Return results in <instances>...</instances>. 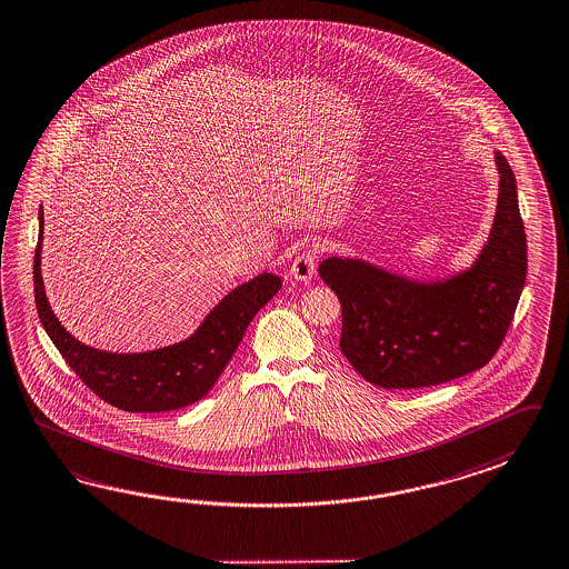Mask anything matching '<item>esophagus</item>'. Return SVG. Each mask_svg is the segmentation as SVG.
Here are the masks:
<instances>
[{
	"label": "esophagus",
	"mask_w": 569,
	"mask_h": 569,
	"mask_svg": "<svg viewBox=\"0 0 569 569\" xmlns=\"http://www.w3.org/2000/svg\"><path fill=\"white\" fill-rule=\"evenodd\" d=\"M315 249H310V251H303V253L298 254V257L293 259V263H291V279H296V281H310V279H312V276H315Z\"/></svg>",
	"instance_id": "34e87169"
}]
</instances>
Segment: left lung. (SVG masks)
<instances>
[{
  "label": "left lung",
  "mask_w": 569,
  "mask_h": 569,
  "mask_svg": "<svg viewBox=\"0 0 569 569\" xmlns=\"http://www.w3.org/2000/svg\"><path fill=\"white\" fill-rule=\"evenodd\" d=\"M493 163L496 216L468 269L415 279L355 257H329L318 267L341 302L342 355L369 383H445L486 366L502 345L527 279V237L515 173L500 151Z\"/></svg>",
  "instance_id": "left-lung-1"
}]
</instances>
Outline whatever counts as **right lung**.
<instances>
[{
	"mask_svg": "<svg viewBox=\"0 0 569 569\" xmlns=\"http://www.w3.org/2000/svg\"><path fill=\"white\" fill-rule=\"evenodd\" d=\"M34 300L40 322L79 379L103 402L127 412H167L202 400L237 351L254 315L281 288V278L259 273L228 291L186 341L144 353H112L77 341L51 310L40 253L44 214L39 212Z\"/></svg>",
	"mask_w": 569,
	"mask_h": 569,
	"instance_id": "add662e5",
	"label": "right lung"
}]
</instances>
